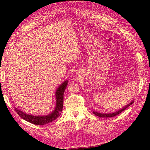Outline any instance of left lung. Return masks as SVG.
Here are the masks:
<instances>
[{
	"mask_svg": "<svg viewBox=\"0 0 150 150\" xmlns=\"http://www.w3.org/2000/svg\"><path fill=\"white\" fill-rule=\"evenodd\" d=\"M133 103V100L131 103H129L128 104H127L126 106H125L124 107H123L122 109H120L119 110H118L117 111H115L113 113H98V112H96V111H93V113L95 115H97L98 117H105V118H107V117H115L117 115L120 114L121 112H122L124 110H125L127 108H128L130 105H132Z\"/></svg>",
	"mask_w": 150,
	"mask_h": 150,
	"instance_id": "left-lung-1",
	"label": "left lung"
}]
</instances>
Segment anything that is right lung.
<instances>
[{"mask_svg": "<svg viewBox=\"0 0 150 150\" xmlns=\"http://www.w3.org/2000/svg\"><path fill=\"white\" fill-rule=\"evenodd\" d=\"M68 85V81H65L62 84H60L59 88L57 89L55 92L56 97V106L55 108L52 113L47 115H40L34 116L25 113L23 111L18 110L17 108H15L16 112L22 119L28 121L30 123H32L35 125H44L55 120L57 117H59L62 112L63 108V100H64V93L65 89Z\"/></svg>", "mask_w": 150, "mask_h": 150, "instance_id": "right-lung-1", "label": "right lung"}]
</instances>
